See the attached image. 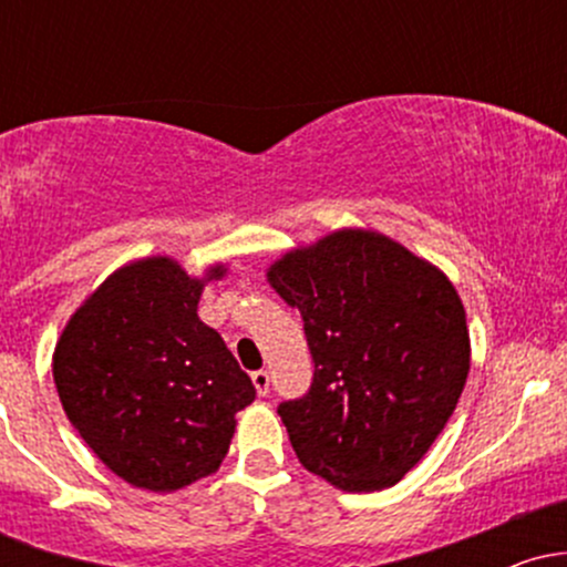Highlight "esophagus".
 Instances as JSON below:
<instances>
[{
  "instance_id": "esophagus-1",
  "label": "esophagus",
  "mask_w": 567,
  "mask_h": 567,
  "mask_svg": "<svg viewBox=\"0 0 567 567\" xmlns=\"http://www.w3.org/2000/svg\"><path fill=\"white\" fill-rule=\"evenodd\" d=\"M250 379H252V383H256L258 394L261 396L269 394V373H266V370H252Z\"/></svg>"
}]
</instances>
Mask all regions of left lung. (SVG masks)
Masks as SVG:
<instances>
[{
    "instance_id": "obj_1",
    "label": "left lung",
    "mask_w": 567,
    "mask_h": 567,
    "mask_svg": "<svg viewBox=\"0 0 567 567\" xmlns=\"http://www.w3.org/2000/svg\"><path fill=\"white\" fill-rule=\"evenodd\" d=\"M269 282L303 317L309 392L279 402L290 445L341 491H381L440 437L470 373L466 311L451 279L375 231L292 250Z\"/></svg>"
}]
</instances>
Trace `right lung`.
<instances>
[{
  "label": "right lung",
  "mask_w": 567,
  "mask_h": 567,
  "mask_svg": "<svg viewBox=\"0 0 567 567\" xmlns=\"http://www.w3.org/2000/svg\"><path fill=\"white\" fill-rule=\"evenodd\" d=\"M224 277V266L207 279ZM202 279L171 258L122 266L71 317L53 375L71 426L130 485L171 493L229 453L256 400L224 338L197 317Z\"/></svg>",
  "instance_id": "add662e5"
}]
</instances>
